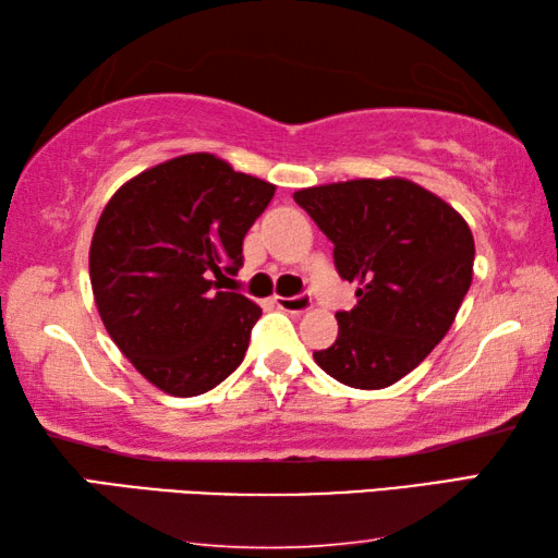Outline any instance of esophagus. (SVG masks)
<instances>
[{
	"label": "esophagus",
	"mask_w": 558,
	"mask_h": 558,
	"mask_svg": "<svg viewBox=\"0 0 558 558\" xmlns=\"http://www.w3.org/2000/svg\"><path fill=\"white\" fill-rule=\"evenodd\" d=\"M272 300H276V305H278L280 310H286V313H292V315L307 313V310L313 307V298H310L307 292H300V295H292V298H280V295H276Z\"/></svg>",
	"instance_id": "1"
}]
</instances>
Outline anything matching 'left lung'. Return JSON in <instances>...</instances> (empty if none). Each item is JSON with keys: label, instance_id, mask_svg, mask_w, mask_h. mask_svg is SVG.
<instances>
[{"label": "left lung", "instance_id": "1", "mask_svg": "<svg viewBox=\"0 0 558 558\" xmlns=\"http://www.w3.org/2000/svg\"><path fill=\"white\" fill-rule=\"evenodd\" d=\"M292 199L335 243L339 276L359 286L356 305L337 313L335 344L315 362L352 389H386L448 335L472 282L470 226L401 177L310 186Z\"/></svg>", "mask_w": 558, "mask_h": 558}]
</instances>
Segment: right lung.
<instances>
[{
    "label": "right lung",
    "mask_w": 558,
    "mask_h": 558,
    "mask_svg": "<svg viewBox=\"0 0 558 558\" xmlns=\"http://www.w3.org/2000/svg\"><path fill=\"white\" fill-rule=\"evenodd\" d=\"M276 186L209 153L182 155L122 184L90 241L102 325L149 384L199 396L235 372L260 307L209 276L239 272L243 239Z\"/></svg>",
    "instance_id": "1"
}]
</instances>
